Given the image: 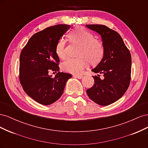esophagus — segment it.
Wrapping results in <instances>:
<instances>
[{
  "instance_id": "obj_1",
  "label": "esophagus",
  "mask_w": 148,
  "mask_h": 148,
  "mask_svg": "<svg viewBox=\"0 0 148 148\" xmlns=\"http://www.w3.org/2000/svg\"><path fill=\"white\" fill-rule=\"evenodd\" d=\"M75 77L78 78V79H82L83 78V76L81 75H75Z\"/></svg>"
}]
</instances>
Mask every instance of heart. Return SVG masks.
I'll return each instance as SVG.
<instances>
[{"label":"heart","mask_w":148,"mask_h":148,"mask_svg":"<svg viewBox=\"0 0 148 148\" xmlns=\"http://www.w3.org/2000/svg\"><path fill=\"white\" fill-rule=\"evenodd\" d=\"M69 41L80 46L78 58H69L62 64V69L68 73H80L88 62L91 64L99 62L104 54V46L101 40L83 27H78L68 34ZM56 53L60 59L66 56L65 41L60 39L56 46Z\"/></svg>","instance_id":"b5f03b06"}]
</instances>
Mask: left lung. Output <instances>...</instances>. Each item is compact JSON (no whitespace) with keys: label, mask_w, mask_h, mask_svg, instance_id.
<instances>
[{"label":"left lung","mask_w":148,"mask_h":148,"mask_svg":"<svg viewBox=\"0 0 148 148\" xmlns=\"http://www.w3.org/2000/svg\"><path fill=\"white\" fill-rule=\"evenodd\" d=\"M99 33L104 46V54L91 71L103 75L95 76V84L86 92L90 99L101 106H108L122 97L131 80L132 57L122 37L105 25H86Z\"/></svg>","instance_id":"obj_1"}]
</instances>
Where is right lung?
Returning a JSON list of instances; mask_svg holds the SVG:
<instances>
[{
  "label": "right lung",
  "instance_id": "right-lung-1",
  "mask_svg": "<svg viewBox=\"0 0 148 148\" xmlns=\"http://www.w3.org/2000/svg\"><path fill=\"white\" fill-rule=\"evenodd\" d=\"M70 25H57L35 33L22 49L20 56L19 79L25 92L42 105L57 101L66 82L72 75L59 71V58L56 46ZM49 69L57 71L54 78Z\"/></svg>",
  "mask_w": 148,
  "mask_h": 148
}]
</instances>
